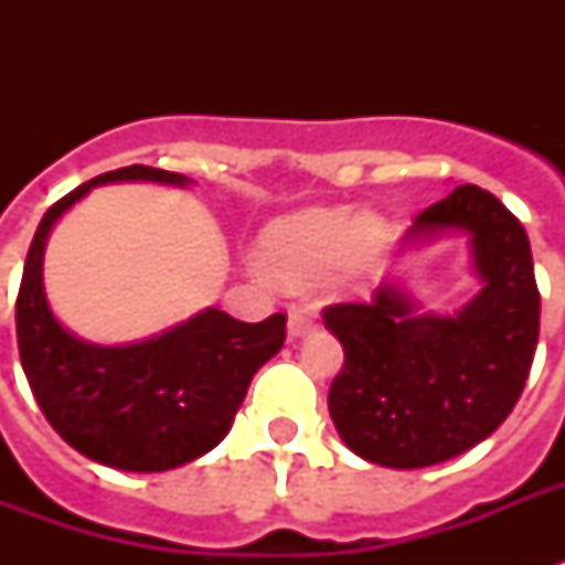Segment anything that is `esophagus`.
I'll return each mask as SVG.
<instances>
[{
    "label": "esophagus",
    "mask_w": 565,
    "mask_h": 565,
    "mask_svg": "<svg viewBox=\"0 0 565 565\" xmlns=\"http://www.w3.org/2000/svg\"><path fill=\"white\" fill-rule=\"evenodd\" d=\"M313 331V313H310L308 305H292L290 317H287V337L290 340H299V337L310 334Z\"/></svg>",
    "instance_id": "obj_1"
}]
</instances>
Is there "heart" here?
Listing matches in <instances>:
<instances>
[{"mask_svg": "<svg viewBox=\"0 0 565 565\" xmlns=\"http://www.w3.org/2000/svg\"><path fill=\"white\" fill-rule=\"evenodd\" d=\"M381 243V225L354 207H308L269 222L257 239V264L275 284L305 290Z\"/></svg>", "mask_w": 565, "mask_h": 565, "instance_id": "1", "label": "heart"}]
</instances>
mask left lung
Returning <instances> with one entry per match:
<instances>
[{"label": "left lung", "mask_w": 565, "mask_h": 565, "mask_svg": "<svg viewBox=\"0 0 565 565\" xmlns=\"http://www.w3.org/2000/svg\"><path fill=\"white\" fill-rule=\"evenodd\" d=\"M460 234L481 290L455 313H430L398 275L370 305H334L326 328L345 363L328 393L354 455L422 469L483 443L516 407L540 337V290L522 222L487 190L463 184L404 231L402 255Z\"/></svg>", "instance_id": "obj_1"}]
</instances>
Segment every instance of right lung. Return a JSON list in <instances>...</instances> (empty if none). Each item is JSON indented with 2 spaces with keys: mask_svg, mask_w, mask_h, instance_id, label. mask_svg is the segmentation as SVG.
<instances>
[{
  "mask_svg": "<svg viewBox=\"0 0 565 565\" xmlns=\"http://www.w3.org/2000/svg\"><path fill=\"white\" fill-rule=\"evenodd\" d=\"M119 181L193 184L179 172L135 163L105 172L52 204L22 269L17 343L40 411L75 451L122 472H167L220 446L255 372L281 352L287 317L239 322L225 310L204 308L135 343L99 345L75 337L49 308L46 239L93 188Z\"/></svg>",
  "mask_w": 565,
  "mask_h": 565,
  "instance_id": "obj_1",
  "label": "right lung"
}]
</instances>
